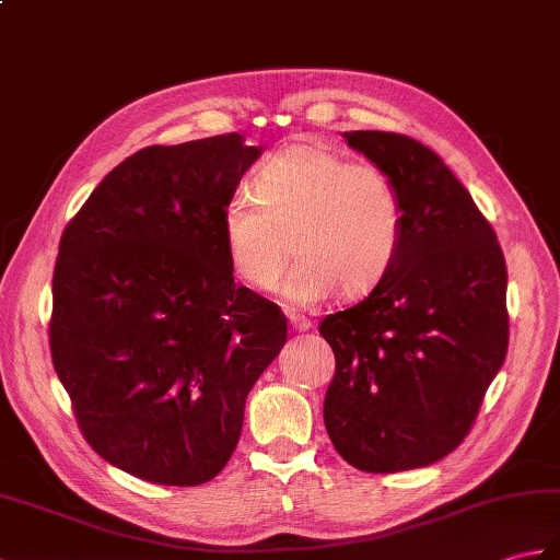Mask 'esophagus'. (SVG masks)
Here are the masks:
<instances>
[{"instance_id": "esophagus-1", "label": "esophagus", "mask_w": 560, "mask_h": 560, "mask_svg": "<svg viewBox=\"0 0 560 560\" xmlns=\"http://www.w3.org/2000/svg\"><path fill=\"white\" fill-rule=\"evenodd\" d=\"M289 322L295 331H310L312 322L305 315H298V312H289Z\"/></svg>"}]
</instances>
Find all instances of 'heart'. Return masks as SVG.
I'll list each match as a JSON object with an SVG mask.
<instances>
[{
  "label": "heart",
  "instance_id": "heart-1",
  "mask_svg": "<svg viewBox=\"0 0 560 560\" xmlns=\"http://www.w3.org/2000/svg\"><path fill=\"white\" fill-rule=\"evenodd\" d=\"M402 226L400 190L382 166L310 142L271 154L253 192L233 190L221 207L233 271L269 291L291 248L283 295L298 305H317L336 289L346 298L370 293L396 265Z\"/></svg>",
  "mask_w": 560,
  "mask_h": 560
}]
</instances>
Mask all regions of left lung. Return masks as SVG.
Segmentation results:
<instances>
[{
	"label": "left lung",
	"instance_id": "1",
	"mask_svg": "<svg viewBox=\"0 0 560 560\" xmlns=\"http://www.w3.org/2000/svg\"><path fill=\"white\" fill-rule=\"evenodd\" d=\"M343 138L394 178L406 226L386 279L319 324L336 358L324 424L358 470H412L460 446L503 365L509 271L497 233L436 152L400 133Z\"/></svg>",
	"mask_w": 560,
	"mask_h": 560
}]
</instances>
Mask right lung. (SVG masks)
Segmentation results:
<instances>
[{
  "label": "right lung",
  "instance_id": "right-lung-1",
  "mask_svg": "<svg viewBox=\"0 0 560 560\" xmlns=\"http://www.w3.org/2000/svg\"><path fill=\"white\" fill-rule=\"evenodd\" d=\"M259 152L241 133L142 148L61 233L51 362L88 444L145 482L224 470L245 398L289 336L277 303L233 281L221 236Z\"/></svg>",
  "mask_w": 560,
  "mask_h": 560
}]
</instances>
